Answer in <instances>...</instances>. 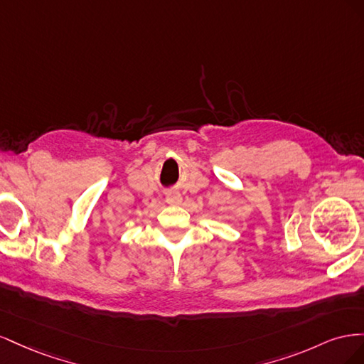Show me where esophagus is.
<instances>
[{
	"label": "esophagus",
	"mask_w": 364,
	"mask_h": 364,
	"mask_svg": "<svg viewBox=\"0 0 364 364\" xmlns=\"http://www.w3.org/2000/svg\"><path fill=\"white\" fill-rule=\"evenodd\" d=\"M165 200H167V203L176 205V203H181L182 197H181V194H178V193L170 191V193H167V196H165Z\"/></svg>",
	"instance_id": "obj_1"
}]
</instances>
